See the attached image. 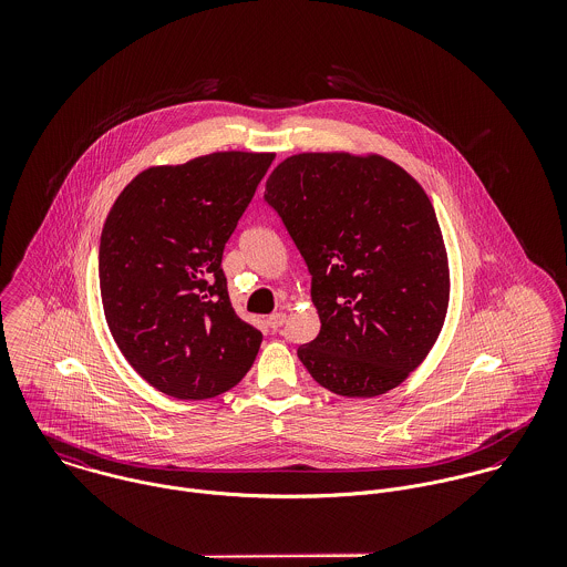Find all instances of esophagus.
<instances>
[{
  "label": "esophagus",
  "mask_w": 567,
  "mask_h": 567,
  "mask_svg": "<svg viewBox=\"0 0 567 567\" xmlns=\"http://www.w3.org/2000/svg\"><path fill=\"white\" fill-rule=\"evenodd\" d=\"M268 327L275 331V329H279L281 324L286 323V315L284 312H277V315H272V317H268Z\"/></svg>",
  "instance_id": "esophagus-1"
}]
</instances>
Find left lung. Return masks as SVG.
<instances>
[{"instance_id": "8db88e82", "label": "left lung", "mask_w": 567, "mask_h": 567, "mask_svg": "<svg viewBox=\"0 0 567 567\" xmlns=\"http://www.w3.org/2000/svg\"><path fill=\"white\" fill-rule=\"evenodd\" d=\"M312 275L321 331L299 347L342 398H378L425 360L450 303V264L423 187L382 155L299 153L266 181Z\"/></svg>"}]
</instances>
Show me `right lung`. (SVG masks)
Returning <instances> with one entry per match:
<instances>
[{
	"mask_svg": "<svg viewBox=\"0 0 567 567\" xmlns=\"http://www.w3.org/2000/svg\"><path fill=\"white\" fill-rule=\"evenodd\" d=\"M275 153H212L140 172L100 238L106 324L128 364L176 400L234 389L261 331L236 315L223 250Z\"/></svg>",
	"mask_w": 567,
	"mask_h": 567,
	"instance_id": "right-lung-1",
	"label": "right lung"
}]
</instances>
